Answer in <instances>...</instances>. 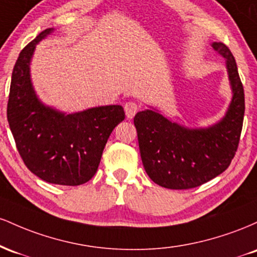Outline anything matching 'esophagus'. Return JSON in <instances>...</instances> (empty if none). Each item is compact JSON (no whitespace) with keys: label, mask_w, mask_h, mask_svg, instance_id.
<instances>
[{"label":"esophagus","mask_w":257,"mask_h":257,"mask_svg":"<svg viewBox=\"0 0 257 257\" xmlns=\"http://www.w3.org/2000/svg\"><path fill=\"white\" fill-rule=\"evenodd\" d=\"M124 111L126 118H133L139 111V105L134 101H128L124 104Z\"/></svg>","instance_id":"esophagus-1"}]
</instances>
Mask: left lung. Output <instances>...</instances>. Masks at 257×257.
Wrapping results in <instances>:
<instances>
[{
	"label": "left lung",
	"instance_id": "1",
	"mask_svg": "<svg viewBox=\"0 0 257 257\" xmlns=\"http://www.w3.org/2000/svg\"><path fill=\"white\" fill-rule=\"evenodd\" d=\"M211 46L226 58L233 93L226 116L219 123L188 129L153 110L138 112L134 117L144 168L162 187L188 190L210 181L229 167L239 145L245 111L243 84L228 47L222 42Z\"/></svg>",
	"mask_w": 257,
	"mask_h": 257
}]
</instances>
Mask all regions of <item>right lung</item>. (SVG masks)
Masks as SVG:
<instances>
[{"instance_id": "obj_1", "label": "right lung", "mask_w": 257, "mask_h": 257, "mask_svg": "<svg viewBox=\"0 0 257 257\" xmlns=\"http://www.w3.org/2000/svg\"><path fill=\"white\" fill-rule=\"evenodd\" d=\"M46 29L20 52L12 73L7 119L28 169L49 184L78 186L95 175L112 131L124 119L120 105L66 114L38 100L30 79L35 47Z\"/></svg>"}]
</instances>
